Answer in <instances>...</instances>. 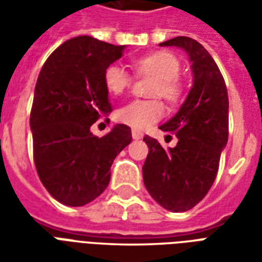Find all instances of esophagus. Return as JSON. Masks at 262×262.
Instances as JSON below:
<instances>
[{
	"mask_svg": "<svg viewBox=\"0 0 262 262\" xmlns=\"http://www.w3.org/2000/svg\"><path fill=\"white\" fill-rule=\"evenodd\" d=\"M132 137L135 139V140H139V139H142L143 133L139 130H132Z\"/></svg>",
	"mask_w": 262,
	"mask_h": 262,
	"instance_id": "34e87169",
	"label": "esophagus"
}]
</instances>
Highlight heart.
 Returning a JSON list of instances; mask_svg holds the SVG:
<instances>
[{"label":"heart","instance_id":"b5f03b06","mask_svg":"<svg viewBox=\"0 0 262 262\" xmlns=\"http://www.w3.org/2000/svg\"><path fill=\"white\" fill-rule=\"evenodd\" d=\"M137 74L151 75L156 78L151 95L164 98L167 102H180L184 97V86L178 78L181 63L176 54L159 50L133 61ZM103 82L111 94L120 95L130 86L132 77L122 66L112 64L103 73ZM164 115V106L157 99H135L118 109L116 118L119 122L142 130L156 123Z\"/></svg>","mask_w":262,"mask_h":262}]
</instances>
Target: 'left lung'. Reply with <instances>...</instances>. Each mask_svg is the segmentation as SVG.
<instances>
[{
	"instance_id": "left-lung-1",
	"label": "left lung",
	"mask_w": 262,
	"mask_h": 262,
	"mask_svg": "<svg viewBox=\"0 0 262 262\" xmlns=\"http://www.w3.org/2000/svg\"><path fill=\"white\" fill-rule=\"evenodd\" d=\"M160 46L187 52L193 81L180 111L160 126L163 132L176 133V147L164 150L153 137L143 139L148 147L143 181L163 208L187 212L202 201L217 176L220 154L229 137V97L219 67L201 43L178 36Z\"/></svg>"
}]
</instances>
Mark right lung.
<instances>
[{"label": "right lung", "instance_id": "1", "mask_svg": "<svg viewBox=\"0 0 262 262\" xmlns=\"http://www.w3.org/2000/svg\"><path fill=\"white\" fill-rule=\"evenodd\" d=\"M123 50L95 37H73L39 73L31 111L33 161L45 188L63 205L82 206L99 196L115 157L132 142L126 125H115L102 137L91 133L112 112L103 73Z\"/></svg>", "mask_w": 262, "mask_h": 262}]
</instances>
